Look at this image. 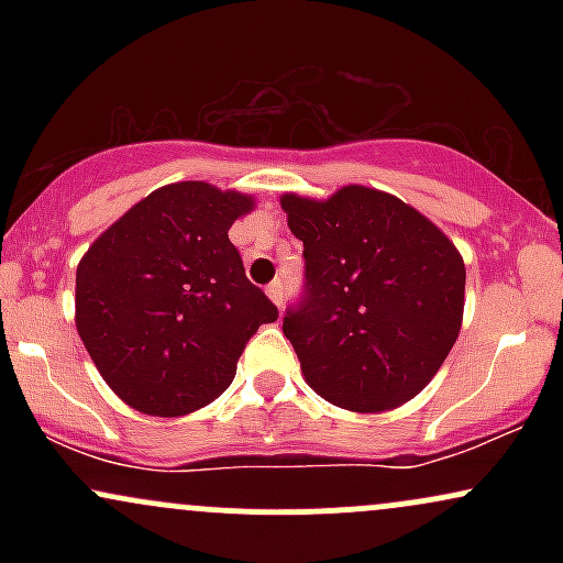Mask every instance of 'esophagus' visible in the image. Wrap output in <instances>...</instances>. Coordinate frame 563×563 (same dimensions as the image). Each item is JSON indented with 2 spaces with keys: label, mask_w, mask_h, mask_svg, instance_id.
Instances as JSON below:
<instances>
[{
  "label": "esophagus",
  "mask_w": 563,
  "mask_h": 563,
  "mask_svg": "<svg viewBox=\"0 0 563 563\" xmlns=\"http://www.w3.org/2000/svg\"><path fill=\"white\" fill-rule=\"evenodd\" d=\"M267 296L273 299L275 303H283V283L280 280H273L267 286Z\"/></svg>",
  "instance_id": "1"
}]
</instances>
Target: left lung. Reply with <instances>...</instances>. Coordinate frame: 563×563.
Masks as SVG:
<instances>
[{
  "label": "left lung",
  "instance_id": "8db88e82",
  "mask_svg": "<svg viewBox=\"0 0 563 563\" xmlns=\"http://www.w3.org/2000/svg\"><path fill=\"white\" fill-rule=\"evenodd\" d=\"M303 294L283 318L307 384L354 412L405 405L437 376L463 322L466 267L450 238L389 192H286Z\"/></svg>",
  "mask_w": 563,
  "mask_h": 563
}]
</instances>
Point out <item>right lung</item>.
<instances>
[{"label": "right lung", "mask_w": 563, "mask_h": 563, "mask_svg": "<svg viewBox=\"0 0 563 563\" xmlns=\"http://www.w3.org/2000/svg\"><path fill=\"white\" fill-rule=\"evenodd\" d=\"M254 198L174 183L134 203L76 269V331L134 410L177 418L214 402L277 307L245 277L228 230Z\"/></svg>", "instance_id": "right-lung-1"}]
</instances>
